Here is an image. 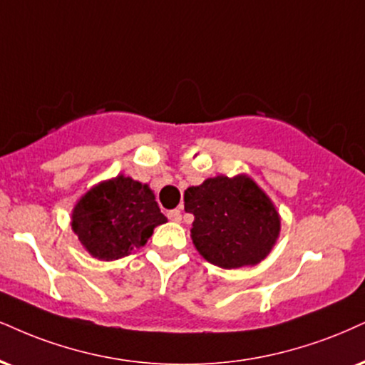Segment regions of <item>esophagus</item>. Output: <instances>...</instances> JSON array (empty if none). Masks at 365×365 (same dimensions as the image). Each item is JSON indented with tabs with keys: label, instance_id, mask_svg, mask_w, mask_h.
Instances as JSON below:
<instances>
[{
	"label": "esophagus",
	"instance_id": "1",
	"mask_svg": "<svg viewBox=\"0 0 365 365\" xmlns=\"http://www.w3.org/2000/svg\"><path fill=\"white\" fill-rule=\"evenodd\" d=\"M168 217H169L170 222H175V223H179V222H181V218H182V215H181V210H170L169 213H168Z\"/></svg>",
	"mask_w": 365,
	"mask_h": 365
}]
</instances>
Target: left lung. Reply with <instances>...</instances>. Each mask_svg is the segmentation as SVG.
<instances>
[{
    "mask_svg": "<svg viewBox=\"0 0 365 365\" xmlns=\"http://www.w3.org/2000/svg\"><path fill=\"white\" fill-rule=\"evenodd\" d=\"M184 210L195 215L191 240L196 250L223 269L259 264L281 233L276 205L247 174H220L187 187Z\"/></svg>",
    "mask_w": 365,
    "mask_h": 365,
    "instance_id": "obj_1",
    "label": "left lung"
}]
</instances>
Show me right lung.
I'll use <instances>...</instances> for the list:
<instances>
[{
  "instance_id": "add662e5",
  "label": "right lung",
  "mask_w": 365,
  "mask_h": 365,
  "mask_svg": "<svg viewBox=\"0 0 365 365\" xmlns=\"http://www.w3.org/2000/svg\"><path fill=\"white\" fill-rule=\"evenodd\" d=\"M168 222L148 184L118 174L79 197L71 227L81 245L98 260H116L140 249L154 228Z\"/></svg>"
}]
</instances>
